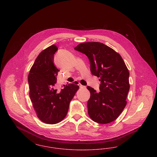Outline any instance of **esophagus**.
Masks as SVG:
<instances>
[{"mask_svg":"<svg viewBox=\"0 0 157 157\" xmlns=\"http://www.w3.org/2000/svg\"><path fill=\"white\" fill-rule=\"evenodd\" d=\"M79 87H80L81 88H86L85 86H83V85H79Z\"/></svg>","mask_w":157,"mask_h":157,"instance_id":"obj_1","label":"esophagus"}]
</instances>
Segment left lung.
Segmentation results:
<instances>
[{"label": "left lung", "mask_w": 157, "mask_h": 157, "mask_svg": "<svg viewBox=\"0 0 157 157\" xmlns=\"http://www.w3.org/2000/svg\"><path fill=\"white\" fill-rule=\"evenodd\" d=\"M75 49L85 54L90 60V72L100 78V92L87 86L90 97L88 111L92 121L106 124L115 121L127 105L129 90V72L118 53L102 43H82Z\"/></svg>", "instance_id": "obj_1"}]
</instances>
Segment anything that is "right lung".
<instances>
[{
	"label": "right lung",
	"mask_w": 157,
	"mask_h": 157,
	"mask_svg": "<svg viewBox=\"0 0 157 157\" xmlns=\"http://www.w3.org/2000/svg\"><path fill=\"white\" fill-rule=\"evenodd\" d=\"M58 50L52 45L37 56L28 75L29 97L38 118L48 124H55L67 115L69 103L79 86L69 83L63 89H55L59 69L53 63L54 54Z\"/></svg>",
	"instance_id": "right-lung-1"
}]
</instances>
